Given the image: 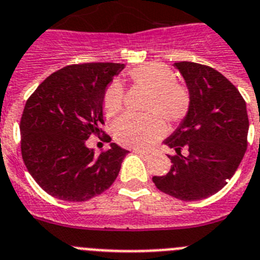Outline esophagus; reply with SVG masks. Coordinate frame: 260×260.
Masks as SVG:
<instances>
[{
    "instance_id": "esophagus-1",
    "label": "esophagus",
    "mask_w": 260,
    "mask_h": 260,
    "mask_svg": "<svg viewBox=\"0 0 260 260\" xmlns=\"http://www.w3.org/2000/svg\"><path fill=\"white\" fill-rule=\"evenodd\" d=\"M133 153L135 154H139V155H142V156H150V153H147V151H142V150H139V149H135L133 150Z\"/></svg>"
}]
</instances>
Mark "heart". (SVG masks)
<instances>
[{"label": "heart", "instance_id": "b5f03b06", "mask_svg": "<svg viewBox=\"0 0 260 260\" xmlns=\"http://www.w3.org/2000/svg\"><path fill=\"white\" fill-rule=\"evenodd\" d=\"M129 76L133 83L150 90L146 101V110H150V113L125 114L114 125V135L121 144L144 149L151 146L166 133L165 121L155 111H158L171 123H176L188 113L190 98L185 86L176 83L172 71L162 63L153 62L137 67L129 72ZM123 97V85L119 80H114L104 98L107 116H114L120 111Z\"/></svg>", "mask_w": 260, "mask_h": 260}]
</instances>
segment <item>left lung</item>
I'll return each instance as SVG.
<instances>
[{"mask_svg": "<svg viewBox=\"0 0 260 260\" xmlns=\"http://www.w3.org/2000/svg\"><path fill=\"white\" fill-rule=\"evenodd\" d=\"M189 90V109L174 133L163 141L176 155L165 176H154L159 190L181 201H200L226 185L247 147L246 104L225 76L194 62L174 64ZM188 150L182 156L181 149Z\"/></svg>", "mask_w": 260, "mask_h": 260, "instance_id": "8db88e82", "label": "left lung"}]
</instances>
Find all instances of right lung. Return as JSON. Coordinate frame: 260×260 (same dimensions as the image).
I'll return each instance as SVG.
<instances>
[{"label": "right lung", "mask_w": 260, "mask_h": 260, "mask_svg": "<svg viewBox=\"0 0 260 260\" xmlns=\"http://www.w3.org/2000/svg\"><path fill=\"white\" fill-rule=\"evenodd\" d=\"M120 63H83L51 74L25 102L20 120L22 156L41 189L84 202L113 185L129 151L110 144L98 156L86 140L102 133L104 98Z\"/></svg>", "instance_id": "obj_1"}]
</instances>
